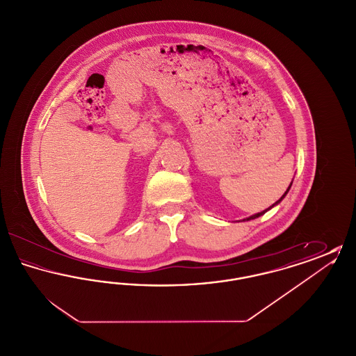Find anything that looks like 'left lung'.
Here are the masks:
<instances>
[{
    "label": "left lung",
    "mask_w": 356,
    "mask_h": 356,
    "mask_svg": "<svg viewBox=\"0 0 356 356\" xmlns=\"http://www.w3.org/2000/svg\"><path fill=\"white\" fill-rule=\"evenodd\" d=\"M291 186H292V183H291V184H289V186H288V189H287V191H286V193H284V195H283V196H282V197H280V199H279V200H277V202H276V203L273 204V205H276V204L280 203V202H282V200H283V197H284V196H286V195H287V192H288V191H289V188H291ZM273 205H272V207H273ZM272 207H270V208H268V209H271ZM268 209H266V211H263V212H260V213H256V215H254V216H250V218H247V219H244V220H243V221L252 220V219H256V218H259V216H261V215H264V213H266V212H267V211H268Z\"/></svg>",
    "instance_id": "obj_1"
}]
</instances>
